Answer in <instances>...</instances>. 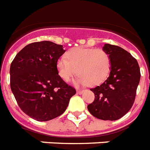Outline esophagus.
Wrapping results in <instances>:
<instances>
[{
  "label": "esophagus",
  "mask_w": 150,
  "mask_h": 150,
  "mask_svg": "<svg viewBox=\"0 0 150 150\" xmlns=\"http://www.w3.org/2000/svg\"><path fill=\"white\" fill-rule=\"evenodd\" d=\"M83 92H84V91H81V90L77 91V94H82Z\"/></svg>",
  "instance_id": "34e87169"
}]
</instances>
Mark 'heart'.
<instances>
[{
  "label": "heart",
  "mask_w": 150,
  "mask_h": 150,
  "mask_svg": "<svg viewBox=\"0 0 150 150\" xmlns=\"http://www.w3.org/2000/svg\"><path fill=\"white\" fill-rule=\"evenodd\" d=\"M65 56L56 62L58 73L65 81H70L78 71L77 84L94 86L102 83L110 73V56L101 49L75 47Z\"/></svg>",
  "instance_id": "obj_1"
}]
</instances>
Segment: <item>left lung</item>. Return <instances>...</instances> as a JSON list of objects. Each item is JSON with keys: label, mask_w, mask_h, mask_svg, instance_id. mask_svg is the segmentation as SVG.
<instances>
[{"label": "left lung", "mask_w": 150, "mask_h": 150, "mask_svg": "<svg viewBox=\"0 0 150 150\" xmlns=\"http://www.w3.org/2000/svg\"><path fill=\"white\" fill-rule=\"evenodd\" d=\"M103 50L110 56V75L101 85L90 89L95 98L88 110L100 120H116L133 106L140 70L137 59L123 48L104 44Z\"/></svg>", "instance_id": "1"}]
</instances>
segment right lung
Here are the masks:
<instances>
[{"label":"right lung","mask_w":150,"mask_h":150,"mask_svg":"<svg viewBox=\"0 0 150 150\" xmlns=\"http://www.w3.org/2000/svg\"><path fill=\"white\" fill-rule=\"evenodd\" d=\"M65 52L50 41L28 44L10 68L11 88L19 107L33 119L48 121L65 111L76 91L59 75L56 62Z\"/></svg>","instance_id":"right-lung-1"}]
</instances>
